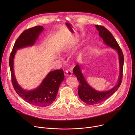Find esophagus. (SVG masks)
Segmentation results:
<instances>
[{
  "instance_id": "obj_1",
  "label": "esophagus",
  "mask_w": 135,
  "mask_h": 135,
  "mask_svg": "<svg viewBox=\"0 0 135 135\" xmlns=\"http://www.w3.org/2000/svg\"><path fill=\"white\" fill-rule=\"evenodd\" d=\"M65 75L67 77H69V76H71L72 75V71L70 70H67L65 72Z\"/></svg>"
}]
</instances>
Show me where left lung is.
I'll list each match as a JSON object with an SVG mask.
<instances>
[{
  "label": "left lung",
  "mask_w": 135,
  "mask_h": 135,
  "mask_svg": "<svg viewBox=\"0 0 135 135\" xmlns=\"http://www.w3.org/2000/svg\"><path fill=\"white\" fill-rule=\"evenodd\" d=\"M99 32V35L103 39V43L109 47L115 50L118 55L119 65V75L115 85L109 90L98 91L92 88L87 82L81 70V65H77L73 69V73L75 75L79 83L78 87V95L81 100L90 105L97 104L101 103L110 97L118 89L122 81L124 55L117 41L112 33L102 26L95 25Z\"/></svg>",
  "instance_id": "left-lung-1"
}]
</instances>
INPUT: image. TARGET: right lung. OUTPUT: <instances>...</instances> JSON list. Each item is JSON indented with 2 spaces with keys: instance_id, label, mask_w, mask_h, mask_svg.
<instances>
[{
  "instance_id": "1",
  "label": "right lung",
  "mask_w": 135,
  "mask_h": 135,
  "mask_svg": "<svg viewBox=\"0 0 135 135\" xmlns=\"http://www.w3.org/2000/svg\"><path fill=\"white\" fill-rule=\"evenodd\" d=\"M44 30L42 26H38L25 31L16 40L9 59L12 85L16 93L27 103L41 107H47L55 100L60 85L65 79L63 70H55L49 72L37 88L28 90L21 87L16 79L13 60L17 50L33 46Z\"/></svg>"
}]
</instances>
